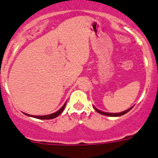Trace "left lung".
Segmentation results:
<instances>
[{"label":"left lung","instance_id":"obj_1","mask_svg":"<svg viewBox=\"0 0 158 158\" xmlns=\"http://www.w3.org/2000/svg\"><path fill=\"white\" fill-rule=\"evenodd\" d=\"M132 107H130L129 109L126 110V111H122V112H119V113H109V112H104V111H100V110H98L96 107H94V109L96 110L97 112H99L100 114H102V115H107V116H111V117H117V116H121V115H124V114H126V113H127L128 111H131V109H132Z\"/></svg>","mask_w":158,"mask_h":158}]
</instances>
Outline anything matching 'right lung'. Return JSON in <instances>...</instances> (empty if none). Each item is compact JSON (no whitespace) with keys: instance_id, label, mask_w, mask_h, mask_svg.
<instances>
[{"instance_id":"right-lung-1","label":"right lung","mask_w":158,"mask_h":158,"mask_svg":"<svg viewBox=\"0 0 158 158\" xmlns=\"http://www.w3.org/2000/svg\"><path fill=\"white\" fill-rule=\"evenodd\" d=\"M65 104H66V102H65V104H64V105L62 106L61 108H60L59 110H58V111H56V112L54 113H52V114H50V115H29V114H27V113H24L25 115H27V116H30V117H33V118H39V119H52V118H56L57 116H58V115L61 114V113L63 111L64 108H65Z\"/></svg>"}]
</instances>
